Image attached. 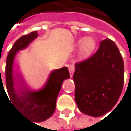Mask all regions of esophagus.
Masks as SVG:
<instances>
[{"label": "esophagus", "mask_w": 131, "mask_h": 131, "mask_svg": "<svg viewBox=\"0 0 131 131\" xmlns=\"http://www.w3.org/2000/svg\"><path fill=\"white\" fill-rule=\"evenodd\" d=\"M69 74H70V77H72L73 74V72H74V66H69Z\"/></svg>", "instance_id": "34e87169"}]
</instances>
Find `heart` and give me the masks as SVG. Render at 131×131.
Wrapping results in <instances>:
<instances>
[{
	"label": "heart",
	"mask_w": 131,
	"mask_h": 131,
	"mask_svg": "<svg viewBox=\"0 0 131 131\" xmlns=\"http://www.w3.org/2000/svg\"><path fill=\"white\" fill-rule=\"evenodd\" d=\"M96 47V42L92 37L87 36L82 39H78L75 43V47H80L79 56L81 58H85L89 55L93 51Z\"/></svg>",
	"instance_id": "obj_1"
}]
</instances>
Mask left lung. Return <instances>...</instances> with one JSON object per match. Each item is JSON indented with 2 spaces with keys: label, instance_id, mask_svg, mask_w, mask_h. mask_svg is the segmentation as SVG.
Listing matches in <instances>:
<instances>
[{
  "label": "left lung",
  "instance_id": "left-lung-1",
  "mask_svg": "<svg viewBox=\"0 0 131 131\" xmlns=\"http://www.w3.org/2000/svg\"><path fill=\"white\" fill-rule=\"evenodd\" d=\"M75 100L80 111L100 117L116 104L123 87L124 65L111 39L101 41L97 52L75 65Z\"/></svg>",
  "mask_w": 131,
  "mask_h": 131
}]
</instances>
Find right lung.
<instances>
[{
    "label": "right lung",
    "mask_w": 131,
    "mask_h": 131,
    "mask_svg": "<svg viewBox=\"0 0 131 131\" xmlns=\"http://www.w3.org/2000/svg\"><path fill=\"white\" fill-rule=\"evenodd\" d=\"M37 37L38 32L33 31L21 36L14 43L7 57L5 76L6 88L12 104L32 121L42 122L54 114L58 95L62 82L69 78V73L67 67L54 69L50 72L41 89L33 90L29 87L19 66L14 64V60L19 50L26 49Z\"/></svg>",
    "instance_id": "obj_1"
}]
</instances>
